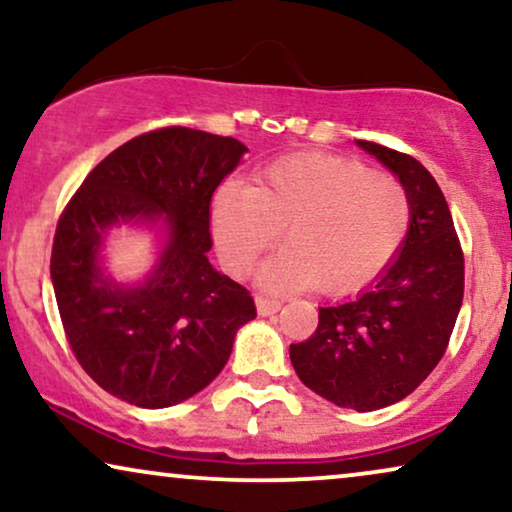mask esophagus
Listing matches in <instances>:
<instances>
[{"label": "esophagus", "instance_id": "obj_1", "mask_svg": "<svg viewBox=\"0 0 512 512\" xmlns=\"http://www.w3.org/2000/svg\"><path fill=\"white\" fill-rule=\"evenodd\" d=\"M256 307H258V314L261 317H270V314H277L282 310V303H279L277 298H270V296H256Z\"/></svg>", "mask_w": 512, "mask_h": 512}]
</instances>
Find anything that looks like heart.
I'll list each match as a JSON object with an SVG mask.
<instances>
[{"instance_id":"obj_1","label":"heart","mask_w":512,"mask_h":512,"mask_svg":"<svg viewBox=\"0 0 512 512\" xmlns=\"http://www.w3.org/2000/svg\"><path fill=\"white\" fill-rule=\"evenodd\" d=\"M282 228L289 247L265 265V282L317 284L342 296L394 261L410 228V200L391 174L326 153H296L265 167L254 186L214 193L216 249L233 275H247Z\"/></svg>"}]
</instances>
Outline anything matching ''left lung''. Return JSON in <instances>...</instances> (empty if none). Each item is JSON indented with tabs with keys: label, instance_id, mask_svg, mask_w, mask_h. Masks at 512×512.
Here are the masks:
<instances>
[{
	"label": "left lung",
	"instance_id": "obj_1",
	"mask_svg": "<svg viewBox=\"0 0 512 512\" xmlns=\"http://www.w3.org/2000/svg\"><path fill=\"white\" fill-rule=\"evenodd\" d=\"M356 144L401 179L408 237L368 291L319 307L317 331L289 354L314 394L368 412L412 394L443 359L464 300V251L445 195L419 160L366 139Z\"/></svg>",
	"mask_w": 512,
	"mask_h": 512
}]
</instances>
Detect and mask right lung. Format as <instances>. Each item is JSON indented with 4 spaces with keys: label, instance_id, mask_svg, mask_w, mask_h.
Masks as SVG:
<instances>
[{
    "label": "right lung",
    "instance_id": "1",
    "mask_svg": "<svg viewBox=\"0 0 512 512\" xmlns=\"http://www.w3.org/2000/svg\"><path fill=\"white\" fill-rule=\"evenodd\" d=\"M247 146L193 128L144 132L95 165L62 209L53 237L55 300L81 368L111 396L167 408L205 389L256 317L251 293L209 263V205ZM166 214L171 242L154 277L123 290L96 265L114 222Z\"/></svg>",
    "mask_w": 512,
    "mask_h": 512
}]
</instances>
